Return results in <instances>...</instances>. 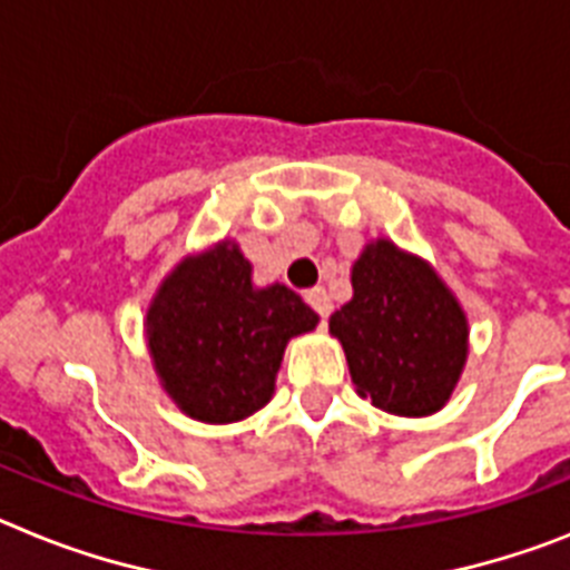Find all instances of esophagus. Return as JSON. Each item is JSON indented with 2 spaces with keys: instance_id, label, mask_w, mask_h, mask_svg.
<instances>
[{
  "instance_id": "obj_1",
  "label": "esophagus",
  "mask_w": 570,
  "mask_h": 570,
  "mask_svg": "<svg viewBox=\"0 0 570 570\" xmlns=\"http://www.w3.org/2000/svg\"><path fill=\"white\" fill-rule=\"evenodd\" d=\"M306 304L313 306L315 313L321 315V318H326V315L333 313V301H330V295H326L324 286H315V289H306Z\"/></svg>"
}]
</instances>
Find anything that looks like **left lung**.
Returning <instances> with one entry per match:
<instances>
[{
	"label": "left lung",
	"mask_w": 570,
	"mask_h": 570,
	"mask_svg": "<svg viewBox=\"0 0 570 570\" xmlns=\"http://www.w3.org/2000/svg\"><path fill=\"white\" fill-rule=\"evenodd\" d=\"M361 399L395 415L448 404L468 361V318L433 266L393 240L353 264V298L330 318Z\"/></svg>",
	"instance_id": "left-lung-1"
}]
</instances>
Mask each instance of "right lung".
I'll use <instances>...</instances> for the list:
<instances>
[{"label":"right lung","mask_w":570,"mask_h":570,"mask_svg":"<svg viewBox=\"0 0 570 570\" xmlns=\"http://www.w3.org/2000/svg\"><path fill=\"white\" fill-rule=\"evenodd\" d=\"M318 315L284 284L257 289L232 240L183 257L146 313L148 353L171 402L197 422L229 424L269 404L286 341Z\"/></svg>","instance_id":"obj_1"}]
</instances>
